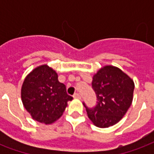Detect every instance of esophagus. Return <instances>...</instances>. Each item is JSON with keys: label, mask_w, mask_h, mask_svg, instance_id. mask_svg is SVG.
I'll use <instances>...</instances> for the list:
<instances>
[{"label": "esophagus", "mask_w": 154, "mask_h": 154, "mask_svg": "<svg viewBox=\"0 0 154 154\" xmlns=\"http://www.w3.org/2000/svg\"><path fill=\"white\" fill-rule=\"evenodd\" d=\"M74 98H77V99H81V95L79 93H75L73 95Z\"/></svg>", "instance_id": "obj_1"}]
</instances>
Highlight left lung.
Returning a JSON list of instances; mask_svg holds the SVG:
<instances>
[{"label": "left lung", "mask_w": 154, "mask_h": 154, "mask_svg": "<svg viewBox=\"0 0 154 154\" xmlns=\"http://www.w3.org/2000/svg\"><path fill=\"white\" fill-rule=\"evenodd\" d=\"M91 87L97 95L96 106L89 108L83 102L89 119L99 128L116 125L132 103V79L118 67L106 66L94 75Z\"/></svg>", "instance_id": "obj_1"}]
</instances>
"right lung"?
Instances as JSON below:
<instances>
[{"instance_id":"obj_1","label":"right lung","mask_w":154,"mask_h":154,"mask_svg":"<svg viewBox=\"0 0 154 154\" xmlns=\"http://www.w3.org/2000/svg\"><path fill=\"white\" fill-rule=\"evenodd\" d=\"M24 106L33 119L52 124L60 117L67 101L72 97L67 93L66 86L57 80V74L47 65L36 67L26 77L21 88Z\"/></svg>"}]
</instances>
